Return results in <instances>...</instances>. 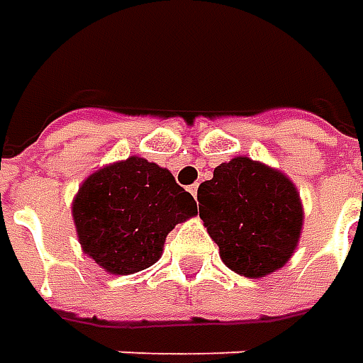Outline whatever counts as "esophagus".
Segmentation results:
<instances>
[{"label":"esophagus","instance_id":"esophagus-1","mask_svg":"<svg viewBox=\"0 0 363 363\" xmlns=\"http://www.w3.org/2000/svg\"><path fill=\"white\" fill-rule=\"evenodd\" d=\"M189 194L194 196V200L198 198V184H194V186H189Z\"/></svg>","mask_w":363,"mask_h":363}]
</instances>
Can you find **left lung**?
Here are the masks:
<instances>
[{
	"mask_svg": "<svg viewBox=\"0 0 363 363\" xmlns=\"http://www.w3.org/2000/svg\"><path fill=\"white\" fill-rule=\"evenodd\" d=\"M200 218L224 264L260 279L279 271L295 252L303 228L297 188L264 163L234 157L198 188Z\"/></svg>",
	"mask_w": 363,
	"mask_h": 363,
	"instance_id": "obj_1",
	"label": "left lung"
}]
</instances>
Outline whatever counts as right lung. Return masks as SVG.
Segmentation results:
<instances>
[{"mask_svg":"<svg viewBox=\"0 0 363 363\" xmlns=\"http://www.w3.org/2000/svg\"><path fill=\"white\" fill-rule=\"evenodd\" d=\"M196 214L191 194L143 157L89 175L72 202L84 255L111 274H133L157 262L175 224Z\"/></svg>","mask_w":363,"mask_h":363,"instance_id":"obj_1","label":"right lung"}]
</instances>
